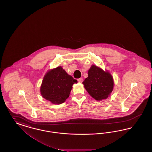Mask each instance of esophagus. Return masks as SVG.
I'll return each mask as SVG.
<instances>
[{
  "instance_id": "esophagus-1",
  "label": "esophagus",
  "mask_w": 152,
  "mask_h": 152,
  "mask_svg": "<svg viewBox=\"0 0 152 152\" xmlns=\"http://www.w3.org/2000/svg\"><path fill=\"white\" fill-rule=\"evenodd\" d=\"M77 80H78V81L80 82V83H82V82L83 81V79L82 78H80V79H79Z\"/></svg>"
}]
</instances>
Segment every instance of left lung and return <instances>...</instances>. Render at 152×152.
<instances>
[{
    "instance_id": "8db88e82",
    "label": "left lung",
    "mask_w": 152,
    "mask_h": 152,
    "mask_svg": "<svg viewBox=\"0 0 152 152\" xmlns=\"http://www.w3.org/2000/svg\"><path fill=\"white\" fill-rule=\"evenodd\" d=\"M88 94L96 100L107 99L113 91L114 82L112 75L93 65L88 71V76L83 82Z\"/></svg>"
}]
</instances>
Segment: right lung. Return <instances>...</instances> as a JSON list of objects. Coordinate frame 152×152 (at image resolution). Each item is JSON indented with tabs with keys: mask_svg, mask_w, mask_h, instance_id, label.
Wrapping results in <instances>:
<instances>
[{
	"mask_svg": "<svg viewBox=\"0 0 152 152\" xmlns=\"http://www.w3.org/2000/svg\"><path fill=\"white\" fill-rule=\"evenodd\" d=\"M77 83V80L58 66L44 76L40 88L41 94L53 104H62L69 97L73 84Z\"/></svg>",
	"mask_w": 152,
	"mask_h": 152,
	"instance_id": "right-lung-1",
	"label": "right lung"
}]
</instances>
